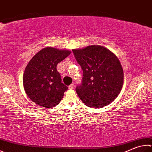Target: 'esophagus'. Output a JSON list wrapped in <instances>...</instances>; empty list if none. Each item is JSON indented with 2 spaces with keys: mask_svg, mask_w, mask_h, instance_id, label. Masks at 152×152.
<instances>
[{
  "mask_svg": "<svg viewBox=\"0 0 152 152\" xmlns=\"http://www.w3.org/2000/svg\"><path fill=\"white\" fill-rule=\"evenodd\" d=\"M68 88H69V89H73V88H74V84H70V85L69 86H68Z\"/></svg>",
  "mask_w": 152,
  "mask_h": 152,
  "instance_id": "34e87169",
  "label": "esophagus"
}]
</instances>
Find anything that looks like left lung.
<instances>
[{"label":"left lung","mask_w":152,"mask_h":152,"mask_svg":"<svg viewBox=\"0 0 152 152\" xmlns=\"http://www.w3.org/2000/svg\"><path fill=\"white\" fill-rule=\"evenodd\" d=\"M83 71L76 91L85 105L100 108L114 101L122 90L124 72L118 58L109 50L92 45L72 50Z\"/></svg>","instance_id":"obj_1"}]
</instances>
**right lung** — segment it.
<instances>
[{"label": "right lung", "instance_id": "add662e5", "mask_svg": "<svg viewBox=\"0 0 152 152\" xmlns=\"http://www.w3.org/2000/svg\"><path fill=\"white\" fill-rule=\"evenodd\" d=\"M70 51L46 47L30 60L23 75V85L27 96L35 104L45 107L58 104L68 87L62 82L56 66L70 55Z\"/></svg>", "mask_w": 152, "mask_h": 152}]
</instances>
